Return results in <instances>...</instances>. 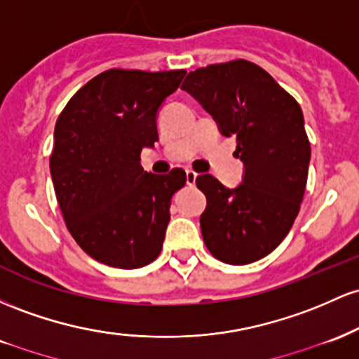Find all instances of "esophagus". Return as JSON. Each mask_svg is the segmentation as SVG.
<instances>
[{
    "label": "esophagus",
    "instance_id": "obj_1",
    "mask_svg": "<svg viewBox=\"0 0 359 359\" xmlns=\"http://www.w3.org/2000/svg\"><path fill=\"white\" fill-rule=\"evenodd\" d=\"M196 172L195 171H191V169H187V183L190 184V187H193V184L196 183Z\"/></svg>",
    "mask_w": 359,
    "mask_h": 359
}]
</instances>
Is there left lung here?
<instances>
[{"instance_id": "obj_1", "label": "left lung", "mask_w": 359, "mask_h": 359, "mask_svg": "<svg viewBox=\"0 0 359 359\" xmlns=\"http://www.w3.org/2000/svg\"><path fill=\"white\" fill-rule=\"evenodd\" d=\"M181 90L236 137L244 164L241 184L227 188L212 175L196 178L207 196L200 217L205 245L227 264L268 256L295 222L307 184L310 144L300 104L263 67L231 60L191 71Z\"/></svg>"}]
</instances>
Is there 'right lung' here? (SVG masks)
I'll return each mask as SVG.
<instances>
[{
	"label": "right lung",
	"instance_id": "add662e5",
	"mask_svg": "<svg viewBox=\"0 0 359 359\" xmlns=\"http://www.w3.org/2000/svg\"><path fill=\"white\" fill-rule=\"evenodd\" d=\"M184 74L104 71L55 122L50 175L64 222L79 248L107 266L142 268L163 249L171 198L187 172L144 171L140 152L159 140V108Z\"/></svg>",
	"mask_w": 359,
	"mask_h": 359
}]
</instances>
